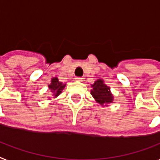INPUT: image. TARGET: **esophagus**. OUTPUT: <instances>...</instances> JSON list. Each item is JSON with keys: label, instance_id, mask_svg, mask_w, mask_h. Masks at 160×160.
<instances>
[{"label": "esophagus", "instance_id": "esophagus-1", "mask_svg": "<svg viewBox=\"0 0 160 160\" xmlns=\"http://www.w3.org/2000/svg\"><path fill=\"white\" fill-rule=\"evenodd\" d=\"M76 80H78V81H83V80H84V78H83V77H76Z\"/></svg>", "mask_w": 160, "mask_h": 160}]
</instances>
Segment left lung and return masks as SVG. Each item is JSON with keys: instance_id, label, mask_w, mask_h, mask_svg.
I'll return each instance as SVG.
<instances>
[{"instance_id": "1", "label": "left lung", "mask_w": 160, "mask_h": 160, "mask_svg": "<svg viewBox=\"0 0 160 160\" xmlns=\"http://www.w3.org/2000/svg\"><path fill=\"white\" fill-rule=\"evenodd\" d=\"M93 89L91 94L95 100L101 105L106 104L112 102L113 96L110 92V89L103 83L102 80H98L92 84Z\"/></svg>"}]
</instances>
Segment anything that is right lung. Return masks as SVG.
Listing matches in <instances>:
<instances>
[{
  "label": "right lung",
  "instance_id": "obj_1",
  "mask_svg": "<svg viewBox=\"0 0 160 160\" xmlns=\"http://www.w3.org/2000/svg\"><path fill=\"white\" fill-rule=\"evenodd\" d=\"M66 84H63L62 82H60L58 79L57 77L52 79V82L51 84H49V89H52L53 92V95L58 96L60 93H62V90L64 89V87Z\"/></svg>",
  "mask_w": 160,
  "mask_h": 160
}]
</instances>
